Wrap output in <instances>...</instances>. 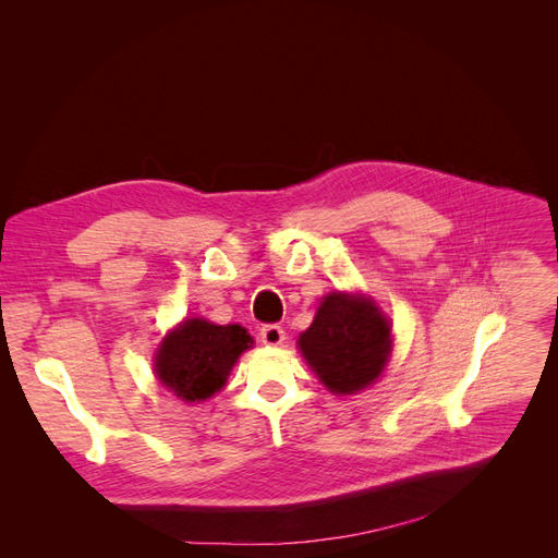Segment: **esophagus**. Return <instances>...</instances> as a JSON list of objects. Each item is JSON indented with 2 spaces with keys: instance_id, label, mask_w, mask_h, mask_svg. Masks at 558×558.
<instances>
[{
  "instance_id": "esophagus-1",
  "label": "esophagus",
  "mask_w": 558,
  "mask_h": 558,
  "mask_svg": "<svg viewBox=\"0 0 558 558\" xmlns=\"http://www.w3.org/2000/svg\"><path fill=\"white\" fill-rule=\"evenodd\" d=\"M260 340L267 344V347H279L283 340H286V330L277 324H267L260 328Z\"/></svg>"
}]
</instances>
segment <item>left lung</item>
Here are the masks:
<instances>
[{"label": "left lung", "instance_id": "1", "mask_svg": "<svg viewBox=\"0 0 558 558\" xmlns=\"http://www.w3.org/2000/svg\"><path fill=\"white\" fill-rule=\"evenodd\" d=\"M300 349L318 379L335 393L361 391L373 384L391 351V326L373 302L332 293L318 307Z\"/></svg>", "mask_w": 558, "mask_h": 558}]
</instances>
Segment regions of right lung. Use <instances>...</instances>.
<instances>
[{"mask_svg":"<svg viewBox=\"0 0 558 558\" xmlns=\"http://www.w3.org/2000/svg\"><path fill=\"white\" fill-rule=\"evenodd\" d=\"M248 344L251 337L242 326H214L191 318L165 337L156 359L158 379L181 400H207L221 391L230 367Z\"/></svg>","mask_w":558,"mask_h":558,"instance_id":"1","label":"right lung"}]
</instances>
